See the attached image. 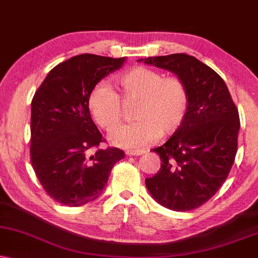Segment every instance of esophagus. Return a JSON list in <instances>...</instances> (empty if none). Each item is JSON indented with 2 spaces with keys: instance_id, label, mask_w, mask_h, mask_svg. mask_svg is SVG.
<instances>
[{
  "instance_id": "esophagus-1",
  "label": "esophagus",
  "mask_w": 258,
  "mask_h": 258,
  "mask_svg": "<svg viewBox=\"0 0 258 258\" xmlns=\"http://www.w3.org/2000/svg\"><path fill=\"white\" fill-rule=\"evenodd\" d=\"M145 153V151L140 149V151H132V149H128L125 151V154L129 155V157H138V155H142Z\"/></svg>"
}]
</instances>
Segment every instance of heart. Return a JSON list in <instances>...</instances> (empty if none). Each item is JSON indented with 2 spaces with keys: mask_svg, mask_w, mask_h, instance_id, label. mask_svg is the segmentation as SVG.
I'll use <instances>...</instances> for the list:
<instances>
[{
  "mask_svg": "<svg viewBox=\"0 0 258 258\" xmlns=\"http://www.w3.org/2000/svg\"><path fill=\"white\" fill-rule=\"evenodd\" d=\"M120 97L125 103L139 101L134 123L116 129L110 136L113 145L141 148L182 126L189 109V93L179 78H164L146 67H135L117 78ZM88 110L94 122L106 132L118 125L123 117L119 95L107 84H98L88 95Z\"/></svg>",
  "mask_w": 258,
  "mask_h": 258,
  "instance_id": "obj_1",
  "label": "heart"
}]
</instances>
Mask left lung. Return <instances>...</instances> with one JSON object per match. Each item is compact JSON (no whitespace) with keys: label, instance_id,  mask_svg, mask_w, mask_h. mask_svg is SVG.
I'll list each match as a JSON object with an SVG mask.
<instances>
[{"label":"left lung","instance_id":"1","mask_svg":"<svg viewBox=\"0 0 258 258\" xmlns=\"http://www.w3.org/2000/svg\"><path fill=\"white\" fill-rule=\"evenodd\" d=\"M177 75L187 88L189 109L179 129L153 149L160 171L146 178L159 205L176 212L199 208L226 180L237 153L239 113L221 76L186 53L138 59Z\"/></svg>","mask_w":258,"mask_h":258}]
</instances>
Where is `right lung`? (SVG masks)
Here are the masks:
<instances>
[{
  "instance_id": "1",
  "label": "right lung",
  "mask_w": 258,
  "mask_h": 258,
  "mask_svg": "<svg viewBox=\"0 0 258 258\" xmlns=\"http://www.w3.org/2000/svg\"><path fill=\"white\" fill-rule=\"evenodd\" d=\"M125 57L82 53L57 64L31 103V163L47 195L79 207L103 192L122 149H97L104 141L88 110V95Z\"/></svg>"
}]
</instances>
